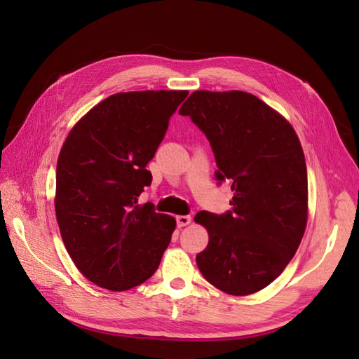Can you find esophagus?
<instances>
[{"instance_id": "34e87169", "label": "esophagus", "mask_w": 359, "mask_h": 359, "mask_svg": "<svg viewBox=\"0 0 359 359\" xmlns=\"http://www.w3.org/2000/svg\"><path fill=\"white\" fill-rule=\"evenodd\" d=\"M175 222H177L179 228L187 226V225L191 224V217H189V216H177V217H175Z\"/></svg>"}]
</instances>
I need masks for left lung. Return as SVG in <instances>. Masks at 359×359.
I'll list each match as a JSON object with an SVG mask.
<instances>
[{"mask_svg":"<svg viewBox=\"0 0 359 359\" xmlns=\"http://www.w3.org/2000/svg\"><path fill=\"white\" fill-rule=\"evenodd\" d=\"M207 135L231 210L197 212L208 245L196 256L203 278L233 296L253 294L284 271L309 217L307 165L290 121L243 90H194L180 106Z\"/></svg>","mask_w":359,"mask_h":359,"instance_id":"8db88e82","label":"left lung"}]
</instances>
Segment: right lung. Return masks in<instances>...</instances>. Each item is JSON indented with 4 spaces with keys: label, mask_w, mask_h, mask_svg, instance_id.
Instances as JSON below:
<instances>
[{
    "label": "right lung",
    "mask_w": 359,
    "mask_h": 359,
    "mask_svg": "<svg viewBox=\"0 0 359 359\" xmlns=\"http://www.w3.org/2000/svg\"><path fill=\"white\" fill-rule=\"evenodd\" d=\"M188 90H133L104 98L67 134L57 162L55 215L72 262L93 284L123 292L148 280L175 219L139 205L147 170Z\"/></svg>",
    "instance_id": "obj_1"
}]
</instances>
